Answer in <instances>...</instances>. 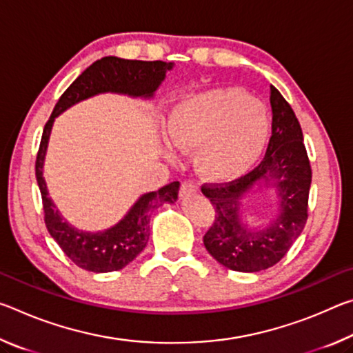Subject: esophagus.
Masks as SVG:
<instances>
[{
  "label": "esophagus",
  "instance_id": "esophagus-1",
  "mask_svg": "<svg viewBox=\"0 0 353 353\" xmlns=\"http://www.w3.org/2000/svg\"><path fill=\"white\" fill-rule=\"evenodd\" d=\"M198 191V187L193 181H183L181 185V198H188V196L196 194Z\"/></svg>",
  "mask_w": 353,
  "mask_h": 353
}]
</instances>
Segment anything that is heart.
<instances>
[{
  "label": "heart",
  "mask_w": 353,
  "mask_h": 353,
  "mask_svg": "<svg viewBox=\"0 0 353 353\" xmlns=\"http://www.w3.org/2000/svg\"><path fill=\"white\" fill-rule=\"evenodd\" d=\"M271 121L266 105L240 88L190 97L168 119L172 146L198 149L196 163L213 181H234L252 168L266 146Z\"/></svg>",
  "instance_id": "1"
}]
</instances>
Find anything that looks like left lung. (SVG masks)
<instances>
[{"label": "left lung", "instance_id": "left-lung-1", "mask_svg": "<svg viewBox=\"0 0 353 353\" xmlns=\"http://www.w3.org/2000/svg\"><path fill=\"white\" fill-rule=\"evenodd\" d=\"M270 101L272 135L261 162L235 181L202 185V193L216 213L204 235V246L214 260L232 271L259 272L274 266L307 224L312 165L301 124L288 101L272 85ZM271 178L279 188L281 216L266 231H248L237 218V201L255 183Z\"/></svg>", "mask_w": 353, "mask_h": 353}]
</instances>
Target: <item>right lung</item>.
<instances>
[{
    "mask_svg": "<svg viewBox=\"0 0 353 353\" xmlns=\"http://www.w3.org/2000/svg\"><path fill=\"white\" fill-rule=\"evenodd\" d=\"M172 68V62L162 61H128L119 57H103L92 63L71 85L62 93L48 119L41 134L37 159H35V177L43 204V219L50 235L61 246L63 254L82 270L92 272H110L123 270L129 265L149 240V216L152 210L165 202L172 204L177 199L179 182H171L159 191L148 193L137 201L123 221L103 232L87 234L68 225L48 198L46 183L41 174L48 139L59 113L79 101L104 92L128 93L132 97H152L166 71Z\"/></svg>",
    "mask_w": 353,
    "mask_h": 353,
    "instance_id": "right-lung-1",
    "label": "right lung"
}]
</instances>
